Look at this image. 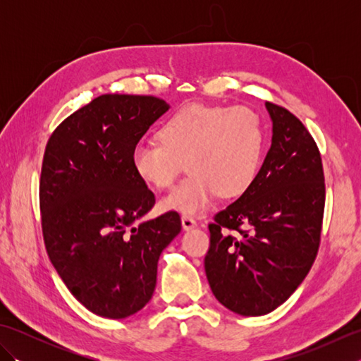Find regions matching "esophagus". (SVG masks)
I'll return each instance as SVG.
<instances>
[{"label": "esophagus", "instance_id": "1", "mask_svg": "<svg viewBox=\"0 0 361 361\" xmlns=\"http://www.w3.org/2000/svg\"><path fill=\"white\" fill-rule=\"evenodd\" d=\"M181 225H183V229H185V231H189V229H192V228L197 226V221L192 217L183 216L181 217Z\"/></svg>", "mask_w": 361, "mask_h": 361}]
</instances>
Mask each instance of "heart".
<instances>
[{"label": "heart", "instance_id": "heart-1", "mask_svg": "<svg viewBox=\"0 0 361 361\" xmlns=\"http://www.w3.org/2000/svg\"><path fill=\"white\" fill-rule=\"evenodd\" d=\"M132 152L133 171L147 185L169 189L188 164L189 176L163 198V208L198 216L217 195L234 197L255 181L264 152V127L247 106L188 105Z\"/></svg>", "mask_w": 361, "mask_h": 361}]
</instances>
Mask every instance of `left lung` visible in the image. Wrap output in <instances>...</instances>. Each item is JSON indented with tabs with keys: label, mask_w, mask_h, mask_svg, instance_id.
Segmentation results:
<instances>
[{
	"label": "left lung",
	"mask_w": 361,
	"mask_h": 361,
	"mask_svg": "<svg viewBox=\"0 0 361 361\" xmlns=\"http://www.w3.org/2000/svg\"><path fill=\"white\" fill-rule=\"evenodd\" d=\"M265 109L270 149L250 188L209 225L204 257L214 296L242 317L273 312L304 281L318 252L326 200L323 163L307 128L279 105Z\"/></svg>",
	"instance_id": "left-lung-1"
}]
</instances>
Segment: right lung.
I'll return each mask as SVG.
<instances>
[{"label":"right lung","instance_id":"obj_1","mask_svg":"<svg viewBox=\"0 0 361 361\" xmlns=\"http://www.w3.org/2000/svg\"><path fill=\"white\" fill-rule=\"evenodd\" d=\"M169 109L153 96H99L66 118L46 145V251L73 296L99 317L127 318L150 301L158 259L181 231L175 211L142 220L155 195L132 166L135 145Z\"/></svg>","mask_w":361,"mask_h":361}]
</instances>
